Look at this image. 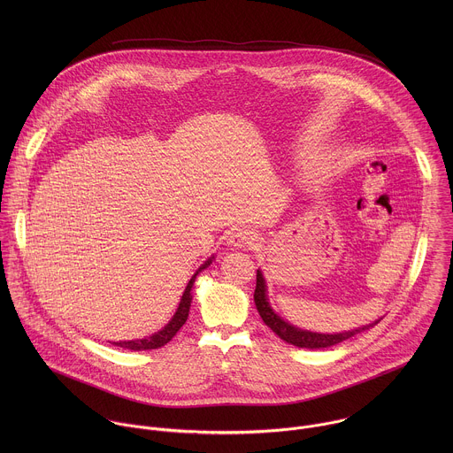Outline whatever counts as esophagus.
Returning a JSON list of instances; mask_svg holds the SVG:
<instances>
[{
	"label": "esophagus",
	"instance_id": "34e87169",
	"mask_svg": "<svg viewBox=\"0 0 453 453\" xmlns=\"http://www.w3.org/2000/svg\"><path fill=\"white\" fill-rule=\"evenodd\" d=\"M255 241H257L255 232L248 228H235L228 237V244L234 248H246V246H251Z\"/></svg>",
	"mask_w": 453,
	"mask_h": 453
}]
</instances>
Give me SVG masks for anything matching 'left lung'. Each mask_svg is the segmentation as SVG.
Wrapping results in <instances>:
<instances>
[{
  "instance_id": "left-lung-1",
  "label": "left lung",
  "mask_w": 453,
  "mask_h": 453,
  "mask_svg": "<svg viewBox=\"0 0 453 453\" xmlns=\"http://www.w3.org/2000/svg\"><path fill=\"white\" fill-rule=\"evenodd\" d=\"M255 303L258 309L259 316L263 319V323L266 324L280 340L302 347V349H324V347H331L336 345L361 331H366L370 327H373L375 323L352 329V331H345V333H334V334H324V333H314V331H307V329H300L293 324L286 323L284 319H280L270 307L268 300H266V286H265V279L261 275V272H257V289H255Z\"/></svg>"
}]
</instances>
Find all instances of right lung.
<instances>
[{
  "label": "right lung",
  "mask_w": 453,
  "mask_h": 453,
  "mask_svg": "<svg viewBox=\"0 0 453 453\" xmlns=\"http://www.w3.org/2000/svg\"><path fill=\"white\" fill-rule=\"evenodd\" d=\"M211 261H212V258L207 259V261L195 272L194 277L190 279V282H188V286H187V289H185V293H183V296H181V302H180V307H178L174 318L169 321V324H167L164 329L153 333V334L148 336V338L129 340V342H113V345H119V347H124V349H129V350H151V349L164 347L167 342H171L173 336L181 329V326L187 323V319H188L190 303H192V293H190V291H192V286H194L195 277L198 275L200 270H203L207 265H211Z\"/></svg>",
  "instance_id": "1"
}]
</instances>
